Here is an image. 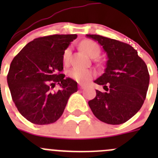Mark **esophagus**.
<instances>
[{"mask_svg":"<svg viewBox=\"0 0 158 158\" xmlns=\"http://www.w3.org/2000/svg\"><path fill=\"white\" fill-rule=\"evenodd\" d=\"M79 85H80V89H83L85 88V85H83V84H79Z\"/></svg>","mask_w":158,"mask_h":158,"instance_id":"1","label":"esophagus"}]
</instances>
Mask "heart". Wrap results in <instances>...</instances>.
<instances>
[{
    "label": "heart",
    "instance_id": "obj_1",
    "mask_svg": "<svg viewBox=\"0 0 158 158\" xmlns=\"http://www.w3.org/2000/svg\"><path fill=\"white\" fill-rule=\"evenodd\" d=\"M81 47L84 52L86 53L89 56L92 57V58H96V57L98 56L100 53V47L98 43L91 40H83L81 43ZM70 49H65L63 53L64 62L66 63V62H69V58H70ZM69 75L70 77L74 79L77 81L81 82V83H86L94 77L95 73L92 69L75 66L71 69H69Z\"/></svg>",
    "mask_w": 158,
    "mask_h": 158
}]
</instances>
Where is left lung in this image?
Returning <instances> with one entry per match:
<instances>
[{
  "label": "left lung",
  "mask_w": 158,
  "mask_h": 158,
  "mask_svg": "<svg viewBox=\"0 0 158 158\" xmlns=\"http://www.w3.org/2000/svg\"><path fill=\"white\" fill-rule=\"evenodd\" d=\"M97 41L107 55L104 73L94 82L107 92L96 90L89 105L96 118L111 125L129 120L146 99L150 74L136 50L127 43L99 35H86Z\"/></svg>",
  "instance_id": "obj_1"
}]
</instances>
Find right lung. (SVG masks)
Wrapping results in <instances>:
<instances>
[{"mask_svg":"<svg viewBox=\"0 0 158 158\" xmlns=\"http://www.w3.org/2000/svg\"><path fill=\"white\" fill-rule=\"evenodd\" d=\"M73 35H53L35 39L18 53L7 76L14 104L26 119L37 125L56 122L62 116L77 83L61 73L63 53ZM56 84L60 89L54 91Z\"/></svg>","mask_w":158,"mask_h":158,"instance_id":"1","label":"right lung"}]
</instances>
